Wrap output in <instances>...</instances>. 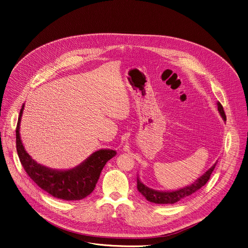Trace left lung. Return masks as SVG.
I'll return each mask as SVG.
<instances>
[{"instance_id": "8db88e82", "label": "left lung", "mask_w": 248, "mask_h": 248, "mask_svg": "<svg viewBox=\"0 0 248 248\" xmlns=\"http://www.w3.org/2000/svg\"><path fill=\"white\" fill-rule=\"evenodd\" d=\"M217 107H218V112H219L220 116L226 122V120H227L226 115H225V112L223 109V106L221 105L220 102H217ZM217 163H218V161L189 186H186L179 188V189H174V190H156V189L150 188L147 186H145L142 182H141L139 176L137 175V189L148 201H150L152 203L173 204L175 202L182 200L183 198H185L186 196L191 195L192 193L197 191L199 188H201L203 186H205L206 183L209 181L210 175H211L212 171L214 170Z\"/></svg>"}]
</instances>
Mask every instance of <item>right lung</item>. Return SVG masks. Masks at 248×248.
<instances>
[{
    "label": "right lung",
    "instance_id": "right-lung-1",
    "mask_svg": "<svg viewBox=\"0 0 248 248\" xmlns=\"http://www.w3.org/2000/svg\"><path fill=\"white\" fill-rule=\"evenodd\" d=\"M24 104L19 113L16 126V151L30 179L52 196L63 200H80L95 188L101 170L110 159L117 155L116 150L99 149L79 165L67 170L48 168L37 163L25 150L20 137V123Z\"/></svg>",
    "mask_w": 248,
    "mask_h": 248
}]
</instances>
